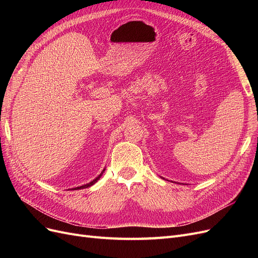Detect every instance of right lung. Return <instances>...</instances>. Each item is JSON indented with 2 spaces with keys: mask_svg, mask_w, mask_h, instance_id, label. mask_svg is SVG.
Returning <instances> with one entry per match:
<instances>
[{
  "mask_svg": "<svg viewBox=\"0 0 258 258\" xmlns=\"http://www.w3.org/2000/svg\"><path fill=\"white\" fill-rule=\"evenodd\" d=\"M105 171V169H103L102 171H101V173L95 178V179H92L91 182H89V183H87V184H85V185H82V186H79V187H75V188H72V190H76V189H82V188H87V187H90V186H92L93 184L95 183H97L99 179H100V177L102 176V174H103V172Z\"/></svg>",
  "mask_w": 258,
  "mask_h": 258,
  "instance_id": "add662e5",
  "label": "right lung"
}]
</instances>
